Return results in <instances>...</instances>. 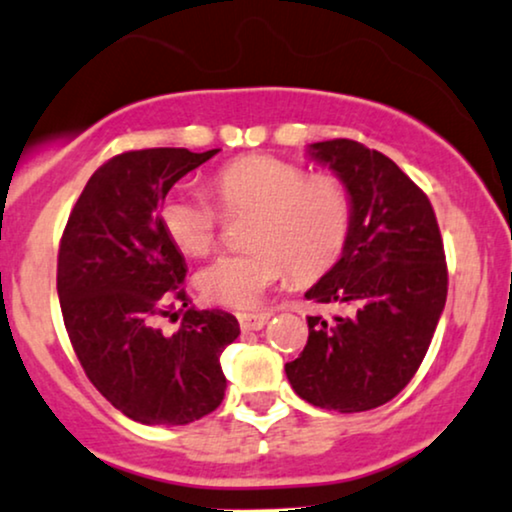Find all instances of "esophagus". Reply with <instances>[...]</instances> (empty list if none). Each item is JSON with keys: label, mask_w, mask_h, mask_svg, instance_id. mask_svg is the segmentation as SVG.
<instances>
[{"label": "esophagus", "mask_w": 512, "mask_h": 512, "mask_svg": "<svg viewBox=\"0 0 512 512\" xmlns=\"http://www.w3.org/2000/svg\"><path fill=\"white\" fill-rule=\"evenodd\" d=\"M243 331H260V328L267 326L269 314H241L238 316Z\"/></svg>", "instance_id": "1"}]
</instances>
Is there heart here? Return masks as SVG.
<instances>
[{
	"instance_id": "heart-1",
	"label": "heart",
	"mask_w": 512,
	"mask_h": 512,
	"mask_svg": "<svg viewBox=\"0 0 512 512\" xmlns=\"http://www.w3.org/2000/svg\"><path fill=\"white\" fill-rule=\"evenodd\" d=\"M212 196L229 217L252 215L245 241L252 250L222 255L198 271L205 300L250 309L293 271L309 281L335 267L354 226V203L345 181L309 174L276 155H243L210 181ZM165 236L179 252L203 257L215 248L222 212L203 193L177 189L158 210Z\"/></svg>"
}]
</instances>
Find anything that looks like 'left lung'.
<instances>
[{
	"mask_svg": "<svg viewBox=\"0 0 512 512\" xmlns=\"http://www.w3.org/2000/svg\"><path fill=\"white\" fill-rule=\"evenodd\" d=\"M307 153L345 181L354 226L340 260L304 297L349 314L335 323L307 316L309 340L286 375L319 409L368 411L397 397L423 364L449 286L442 236L428 196L387 155L352 139Z\"/></svg>",
	"mask_w": 512,
	"mask_h": 512,
	"instance_id": "8db88e82",
	"label": "left lung"
}]
</instances>
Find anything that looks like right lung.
Masks as SVG:
<instances>
[{
  "mask_svg": "<svg viewBox=\"0 0 512 512\" xmlns=\"http://www.w3.org/2000/svg\"><path fill=\"white\" fill-rule=\"evenodd\" d=\"M217 153L115 155L89 177L58 248V300L77 359L115 409L144 425H189L224 399L219 357L241 328L222 309L189 307L184 255L158 219L167 191ZM174 299L187 312L165 336L154 321Z\"/></svg>",
  "mask_w": 512,
  "mask_h": 512,
  "instance_id": "add662e5",
  "label": "right lung"
}]
</instances>
